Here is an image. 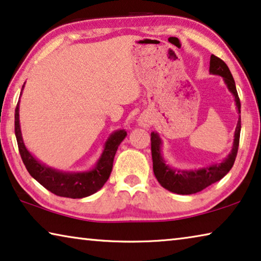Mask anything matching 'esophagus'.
<instances>
[{
	"label": "esophagus",
	"mask_w": 261,
	"mask_h": 261,
	"mask_svg": "<svg viewBox=\"0 0 261 261\" xmlns=\"http://www.w3.org/2000/svg\"><path fill=\"white\" fill-rule=\"evenodd\" d=\"M138 124L143 127H150L151 124H152V119L146 115H141V117L138 118Z\"/></svg>",
	"instance_id": "esophagus-1"
}]
</instances>
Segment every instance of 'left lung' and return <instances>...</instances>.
Listing matches in <instances>:
<instances>
[{
  "instance_id": "obj_1",
  "label": "left lung",
  "mask_w": 261,
  "mask_h": 261,
  "mask_svg": "<svg viewBox=\"0 0 261 261\" xmlns=\"http://www.w3.org/2000/svg\"><path fill=\"white\" fill-rule=\"evenodd\" d=\"M210 73L223 77L226 87L234 97L237 111L240 114V99L236 89V83L233 76L226 63L219 57L211 55L210 60ZM240 130H242V118H238L237 127L234 131V139L231 152L226 158L220 163H215L208 166H204L201 169L196 170H180L173 169L169 164L162 154V139L157 132H151V153H152L153 162V173L159 184L163 188L169 190L170 192L177 194H193L203 191L213 182L220 180L234 164L237 152H238Z\"/></svg>"
}]
</instances>
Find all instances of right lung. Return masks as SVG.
Wrapping results in <instances>:
<instances>
[{
	"label": "right lung",
	"instance_id": "add662e5",
	"mask_svg": "<svg viewBox=\"0 0 261 261\" xmlns=\"http://www.w3.org/2000/svg\"><path fill=\"white\" fill-rule=\"evenodd\" d=\"M23 88L24 85L22 87L21 95ZM18 111L19 100L15 109V136H16L18 151L23 164L25 165L27 170L34 179H36L42 186H44L46 190H49L56 196L72 198V199L89 197L103 188V185L110 177L116 151H117L119 144L126 137L125 130L112 132L104 144L102 154L92 169L89 171H72V172L68 171L65 172V171L53 169L43 164L29 152L22 138Z\"/></svg>",
	"mask_w": 261,
	"mask_h": 261
}]
</instances>
